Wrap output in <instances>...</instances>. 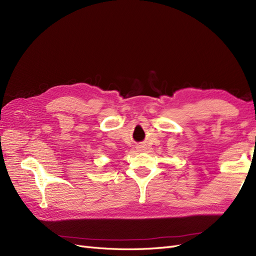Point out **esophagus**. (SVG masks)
<instances>
[{
	"label": "esophagus",
	"mask_w": 256,
	"mask_h": 256,
	"mask_svg": "<svg viewBox=\"0 0 256 256\" xmlns=\"http://www.w3.org/2000/svg\"><path fill=\"white\" fill-rule=\"evenodd\" d=\"M138 150H140V152L144 150V146H140V147H138Z\"/></svg>",
	"instance_id": "esophagus-1"
}]
</instances>
